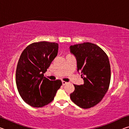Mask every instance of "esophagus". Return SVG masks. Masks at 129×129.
Returning <instances> with one entry per match:
<instances>
[{"label": "esophagus", "instance_id": "1", "mask_svg": "<svg viewBox=\"0 0 129 129\" xmlns=\"http://www.w3.org/2000/svg\"><path fill=\"white\" fill-rule=\"evenodd\" d=\"M67 83H68V82L64 81H62V85H65L67 84Z\"/></svg>", "mask_w": 129, "mask_h": 129}]
</instances>
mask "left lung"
Wrapping results in <instances>:
<instances>
[{
	"mask_svg": "<svg viewBox=\"0 0 129 129\" xmlns=\"http://www.w3.org/2000/svg\"><path fill=\"white\" fill-rule=\"evenodd\" d=\"M70 49L76 56L77 71L81 72L84 80L81 85L74 84L75 90L70 97L80 108H92L102 100L110 85L108 56L100 47L89 42L71 45Z\"/></svg>",
	"mask_w": 129,
	"mask_h": 129,
	"instance_id": "8db88e82",
	"label": "left lung"
}]
</instances>
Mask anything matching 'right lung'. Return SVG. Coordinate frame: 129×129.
<instances>
[{"instance_id": "obj_1", "label": "right lung", "mask_w": 129, "mask_h": 129, "mask_svg": "<svg viewBox=\"0 0 129 129\" xmlns=\"http://www.w3.org/2000/svg\"><path fill=\"white\" fill-rule=\"evenodd\" d=\"M58 44L40 41L25 48L17 62L16 83L19 94L29 105L41 108L54 99L61 81L44 76L58 52Z\"/></svg>"}]
</instances>
